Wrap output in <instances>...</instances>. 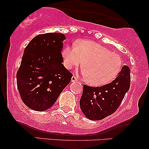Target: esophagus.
I'll use <instances>...</instances> for the list:
<instances>
[{
    "mask_svg": "<svg viewBox=\"0 0 149 149\" xmlns=\"http://www.w3.org/2000/svg\"><path fill=\"white\" fill-rule=\"evenodd\" d=\"M77 80H78V79H77L76 76H73L72 78H71V82H76Z\"/></svg>",
    "mask_w": 149,
    "mask_h": 149,
    "instance_id": "1",
    "label": "esophagus"
}]
</instances>
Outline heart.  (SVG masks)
Here are the masks:
<instances>
[{"label":"heart","mask_w":149,"mask_h":149,"mask_svg":"<svg viewBox=\"0 0 149 149\" xmlns=\"http://www.w3.org/2000/svg\"><path fill=\"white\" fill-rule=\"evenodd\" d=\"M63 63L68 69L82 64V75L89 84L104 85L118 74L122 61L118 54L104 46L89 40H79L75 47L66 45L62 50Z\"/></svg>","instance_id":"heart-1"}]
</instances>
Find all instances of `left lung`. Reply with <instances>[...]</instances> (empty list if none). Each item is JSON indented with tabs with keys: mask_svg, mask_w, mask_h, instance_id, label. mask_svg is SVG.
<instances>
[{
	"mask_svg": "<svg viewBox=\"0 0 149 149\" xmlns=\"http://www.w3.org/2000/svg\"><path fill=\"white\" fill-rule=\"evenodd\" d=\"M130 85V69L125 65L111 83L96 88L83 85L80 109L92 120H100L111 115L119 107Z\"/></svg>",
	"mask_w": 149,
	"mask_h": 149,
	"instance_id": "obj_1",
	"label": "left lung"
}]
</instances>
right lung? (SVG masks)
I'll list each match as a JSON object with an SVG mask.
<instances>
[{
	"label": "right lung",
	"mask_w": 149,
	"mask_h": 149,
	"mask_svg": "<svg viewBox=\"0 0 149 149\" xmlns=\"http://www.w3.org/2000/svg\"><path fill=\"white\" fill-rule=\"evenodd\" d=\"M64 34H39L24 51L17 73V84L23 102L36 111L52 107L73 75L62 64Z\"/></svg>",
	"instance_id": "right-lung-1"
}]
</instances>
